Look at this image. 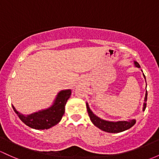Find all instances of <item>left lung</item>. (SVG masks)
<instances>
[{
	"label": "left lung",
	"instance_id": "8db88e82",
	"mask_svg": "<svg viewBox=\"0 0 159 159\" xmlns=\"http://www.w3.org/2000/svg\"><path fill=\"white\" fill-rule=\"evenodd\" d=\"M134 65L136 67H140L139 64L136 61H134ZM144 78L146 79L143 74ZM146 101H147V91H146V95H145L144 99V103H143V110H145L146 107ZM87 109H88V112L90 117V120H91L92 123L95 125L96 127L100 129V130H103V131L108 132V133H120V132L125 131V130H128L133 127L136 123L135 119L129 120V121H106V120L101 119L99 117H97L96 115H94L93 111L90 110V107H89L88 103L87 102Z\"/></svg>",
	"mask_w": 159,
	"mask_h": 159
}]
</instances>
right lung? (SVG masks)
Wrapping results in <instances>:
<instances>
[{"label": "right lung", "instance_id": "right-lung-1", "mask_svg": "<svg viewBox=\"0 0 159 159\" xmlns=\"http://www.w3.org/2000/svg\"><path fill=\"white\" fill-rule=\"evenodd\" d=\"M71 93V90H61L50 108L31 115L22 114L15 109L14 106H12L21 121L27 126L36 130L49 129L57 125L62 119L65 112L66 103L70 97Z\"/></svg>", "mask_w": 159, "mask_h": 159}]
</instances>
